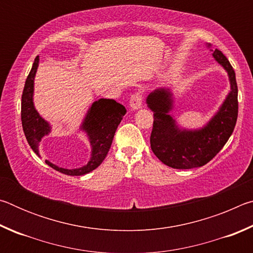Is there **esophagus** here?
<instances>
[{
  "label": "esophagus",
  "mask_w": 253,
  "mask_h": 253,
  "mask_svg": "<svg viewBox=\"0 0 253 253\" xmlns=\"http://www.w3.org/2000/svg\"><path fill=\"white\" fill-rule=\"evenodd\" d=\"M142 105H143V98H142V95H140V92L137 91L135 93H132L129 100L130 108L132 110H137L142 108Z\"/></svg>",
  "instance_id": "1"
}]
</instances>
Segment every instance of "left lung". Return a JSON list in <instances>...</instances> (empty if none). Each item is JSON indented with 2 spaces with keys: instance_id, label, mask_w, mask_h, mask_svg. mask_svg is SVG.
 <instances>
[{
  "instance_id": "1",
  "label": "left lung",
  "mask_w": 253,
  "mask_h": 253,
  "mask_svg": "<svg viewBox=\"0 0 253 253\" xmlns=\"http://www.w3.org/2000/svg\"><path fill=\"white\" fill-rule=\"evenodd\" d=\"M212 55L226 71L230 91L219 110L207 125L199 129H186L177 125L173 115V93L169 88L161 87L152 91L146 104L154 113L151 147L156 157L172 169H188L203 166L219 153L232 135L238 118V85L235 72L229 60L220 50Z\"/></svg>"
}]
</instances>
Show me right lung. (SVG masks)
Wrapping results in <instances>:
<instances>
[{"label": "right lung", "mask_w": 253, "mask_h": 253, "mask_svg": "<svg viewBox=\"0 0 253 253\" xmlns=\"http://www.w3.org/2000/svg\"><path fill=\"white\" fill-rule=\"evenodd\" d=\"M39 55H38L25 80L22 100H21V121H22L23 131L30 147L40 157L39 143L44 136L50 134L51 125L38 113L34 107V77L39 67ZM125 114V107L114 99L100 98L99 100L93 101L79 128L87 135L90 143L91 154L89 162L78 169H63L49 161H45V163L58 172L71 175V176H80V175L90 173L105 160L113 143L115 132Z\"/></svg>", "instance_id": "right-lung-1"}]
</instances>
